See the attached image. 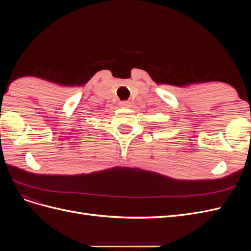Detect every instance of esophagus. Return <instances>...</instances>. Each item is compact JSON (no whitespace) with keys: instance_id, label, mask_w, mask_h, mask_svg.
<instances>
[{"instance_id":"esophagus-1","label":"esophagus","mask_w":251,"mask_h":251,"mask_svg":"<svg viewBox=\"0 0 251 251\" xmlns=\"http://www.w3.org/2000/svg\"><path fill=\"white\" fill-rule=\"evenodd\" d=\"M119 107L120 108H130L131 107V102L130 101H120L119 102Z\"/></svg>"}]
</instances>
